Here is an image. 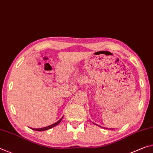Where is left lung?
I'll return each mask as SVG.
<instances>
[{
	"label": "left lung",
	"instance_id": "1",
	"mask_svg": "<svg viewBox=\"0 0 153 153\" xmlns=\"http://www.w3.org/2000/svg\"><path fill=\"white\" fill-rule=\"evenodd\" d=\"M99 127H100V126H99Z\"/></svg>",
	"mask_w": 153,
	"mask_h": 153
}]
</instances>
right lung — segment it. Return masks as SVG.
Segmentation results:
<instances>
[{
    "label": "right lung",
    "mask_w": 153,
    "mask_h": 153,
    "mask_svg": "<svg viewBox=\"0 0 153 153\" xmlns=\"http://www.w3.org/2000/svg\"><path fill=\"white\" fill-rule=\"evenodd\" d=\"M62 118H63V117H62L59 120H58L56 123H54V124L51 125H50V126H48V127H43V128H40V129H33V128H31V129H33V130H35V131H45V130L50 129H51V128L54 127H55V126H56V125H59V123H60V122H61Z\"/></svg>",
    "instance_id": "right-lung-1"
}]
</instances>
